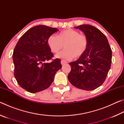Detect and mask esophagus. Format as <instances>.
I'll use <instances>...</instances> for the list:
<instances>
[{"label": "esophagus", "instance_id": "34e87169", "mask_svg": "<svg viewBox=\"0 0 124 124\" xmlns=\"http://www.w3.org/2000/svg\"><path fill=\"white\" fill-rule=\"evenodd\" d=\"M67 63V62L66 61H65L64 60H61V63L62 65H64L65 64H66Z\"/></svg>", "mask_w": 124, "mask_h": 124}]
</instances>
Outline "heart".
<instances>
[{"instance_id": "obj_1", "label": "heart", "mask_w": 124, "mask_h": 124, "mask_svg": "<svg viewBox=\"0 0 124 124\" xmlns=\"http://www.w3.org/2000/svg\"><path fill=\"white\" fill-rule=\"evenodd\" d=\"M47 45L51 52L57 54L64 46V49L57 55V58L70 60L84 55L87 49L89 39L85 34L68 28L59 33L57 36L51 35L47 39Z\"/></svg>"}]
</instances>
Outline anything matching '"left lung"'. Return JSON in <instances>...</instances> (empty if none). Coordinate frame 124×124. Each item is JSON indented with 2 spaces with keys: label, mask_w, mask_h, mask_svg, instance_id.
Listing matches in <instances>:
<instances>
[{
  "label": "left lung",
  "mask_w": 124,
  "mask_h": 124,
  "mask_svg": "<svg viewBox=\"0 0 124 124\" xmlns=\"http://www.w3.org/2000/svg\"><path fill=\"white\" fill-rule=\"evenodd\" d=\"M76 28L87 37L89 45L84 55L70 63L71 70L68 79L78 89L93 90L106 79L111 66L112 49L105 35L96 27L83 24Z\"/></svg>",
  "instance_id": "left-lung-1"
}]
</instances>
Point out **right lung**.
<instances>
[{
  "label": "right lung",
  "mask_w": 124,
  "mask_h": 124,
  "mask_svg": "<svg viewBox=\"0 0 124 124\" xmlns=\"http://www.w3.org/2000/svg\"><path fill=\"white\" fill-rule=\"evenodd\" d=\"M58 31L43 25L33 27L22 35L15 47L14 76L20 86L29 92L35 93L49 87L61 68L59 58L46 62L54 57L47 39Z\"/></svg>",
  "instance_id": "right-lung-1"
}]
</instances>
